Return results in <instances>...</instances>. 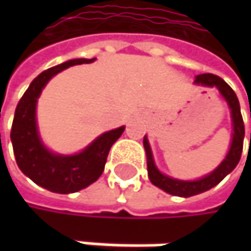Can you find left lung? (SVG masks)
<instances>
[{"mask_svg":"<svg viewBox=\"0 0 251 251\" xmlns=\"http://www.w3.org/2000/svg\"><path fill=\"white\" fill-rule=\"evenodd\" d=\"M195 84L206 85V87H217L218 88V91L226 99V101L228 103L229 109H231L234 133H232V141H231L229 151H228L226 157L224 158V161L211 175L205 176V177H202L199 180H193V181L177 180V178H172L169 176L160 173V170L155 167L148 139H147V136L144 138V148H145V152H147L148 177H150L151 183L154 186L163 189L164 192L170 193V195L181 196V198H189V196H195V195H199L202 192H206V190L212 189L214 186H217L226 175H229L240 161L241 151H243V141H244V122H243V116H241V110H240V103H238V99H237L234 90L226 84L221 76L214 75V74H201V75H198L196 79H195Z\"/></svg>","mask_w":251,"mask_h":251,"instance_id":"obj_1","label":"left lung"}]
</instances>
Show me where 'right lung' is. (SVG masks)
I'll return each mask as SVG.
<instances>
[{
    "instance_id": "obj_1",
    "label": "right lung",
    "mask_w": 251,
    "mask_h": 251,
    "mask_svg": "<svg viewBox=\"0 0 251 251\" xmlns=\"http://www.w3.org/2000/svg\"><path fill=\"white\" fill-rule=\"evenodd\" d=\"M93 59H71L36 76L20 99L11 126V142L19 169L36 184L55 193H74L94 183L104 170L112 145L125 126L104 132L75 155L50 152L42 144L36 125V103L48 81L58 73Z\"/></svg>"
}]
</instances>
